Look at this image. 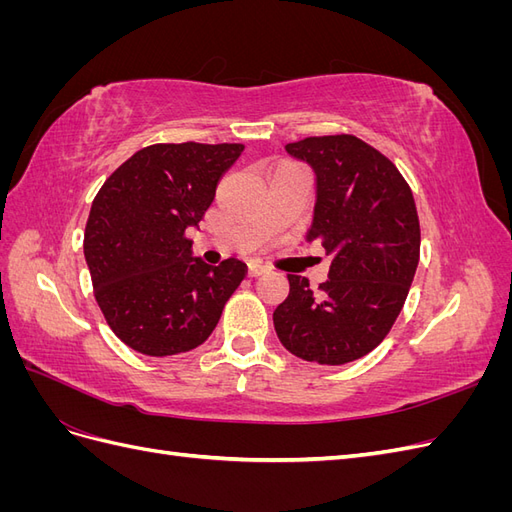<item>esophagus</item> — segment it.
<instances>
[{
	"mask_svg": "<svg viewBox=\"0 0 512 512\" xmlns=\"http://www.w3.org/2000/svg\"><path fill=\"white\" fill-rule=\"evenodd\" d=\"M269 269L267 267H262V265H256V262H250V265H247V275L250 277H258V275H265Z\"/></svg>",
	"mask_w": 512,
	"mask_h": 512,
	"instance_id": "esophagus-1",
	"label": "esophagus"
}]
</instances>
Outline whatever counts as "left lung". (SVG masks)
Returning <instances> with one entry per match:
<instances>
[{
  "mask_svg": "<svg viewBox=\"0 0 512 512\" xmlns=\"http://www.w3.org/2000/svg\"><path fill=\"white\" fill-rule=\"evenodd\" d=\"M316 173L314 220L305 241L333 260L318 290L288 275L290 292L273 312L288 352L309 363L344 365L389 335L421 256V226L397 166L352 134L288 143Z\"/></svg>",
  "mask_w": 512,
  "mask_h": 512,
  "instance_id": "obj_1",
  "label": "left lung"
}]
</instances>
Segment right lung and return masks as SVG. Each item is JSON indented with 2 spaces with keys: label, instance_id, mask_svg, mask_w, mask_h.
I'll return each instance as SVG.
<instances>
[{
  "label": "right lung",
  "instance_id": "obj_1",
  "mask_svg": "<svg viewBox=\"0 0 512 512\" xmlns=\"http://www.w3.org/2000/svg\"><path fill=\"white\" fill-rule=\"evenodd\" d=\"M243 145L160 143L136 151L104 181L85 226V260L108 327L132 350L170 356L213 333L247 267L192 256L215 188Z\"/></svg>",
  "mask_w": 512,
  "mask_h": 512
}]
</instances>
